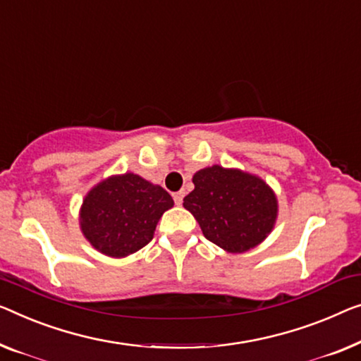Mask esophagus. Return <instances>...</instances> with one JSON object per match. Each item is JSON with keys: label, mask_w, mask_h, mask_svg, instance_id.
I'll list each match as a JSON object with an SVG mask.
<instances>
[{"label": "esophagus", "mask_w": 361, "mask_h": 361, "mask_svg": "<svg viewBox=\"0 0 361 361\" xmlns=\"http://www.w3.org/2000/svg\"><path fill=\"white\" fill-rule=\"evenodd\" d=\"M183 197H185V191H176V192H173V201H175L176 206H181Z\"/></svg>", "instance_id": "obj_1"}]
</instances>
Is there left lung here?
Listing matches in <instances>:
<instances>
[{
	"label": "left lung",
	"instance_id": "1",
	"mask_svg": "<svg viewBox=\"0 0 361 361\" xmlns=\"http://www.w3.org/2000/svg\"><path fill=\"white\" fill-rule=\"evenodd\" d=\"M195 190L183 206L204 236L230 252H243L266 238L277 217V199L264 181L214 165L192 176Z\"/></svg>",
	"mask_w": 361,
	"mask_h": 361
}]
</instances>
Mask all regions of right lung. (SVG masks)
I'll use <instances>...</instances> for the list:
<instances>
[{
	"label": "right lung",
	"instance_id": "add662e5",
	"mask_svg": "<svg viewBox=\"0 0 361 361\" xmlns=\"http://www.w3.org/2000/svg\"><path fill=\"white\" fill-rule=\"evenodd\" d=\"M173 206L162 186L126 173L102 181L84 199L80 228L94 248L125 257L152 240L159 219Z\"/></svg>",
	"mask_w": 361,
	"mask_h": 361
}]
</instances>
